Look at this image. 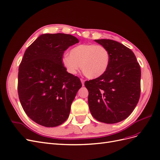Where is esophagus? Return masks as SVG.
I'll use <instances>...</instances> for the list:
<instances>
[{
    "label": "esophagus",
    "instance_id": "1",
    "mask_svg": "<svg viewBox=\"0 0 160 160\" xmlns=\"http://www.w3.org/2000/svg\"><path fill=\"white\" fill-rule=\"evenodd\" d=\"M81 83H82V85L84 86V83H85V81L83 79H81Z\"/></svg>",
    "mask_w": 160,
    "mask_h": 160
}]
</instances>
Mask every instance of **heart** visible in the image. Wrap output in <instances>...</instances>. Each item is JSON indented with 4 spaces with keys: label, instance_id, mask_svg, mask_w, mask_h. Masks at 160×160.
<instances>
[{
    "label": "heart",
    "instance_id": "1",
    "mask_svg": "<svg viewBox=\"0 0 160 160\" xmlns=\"http://www.w3.org/2000/svg\"><path fill=\"white\" fill-rule=\"evenodd\" d=\"M110 54L107 48L95 44H82L69 51V55L61 58V63L70 74L75 75L81 69L85 77L96 79L103 75L108 70Z\"/></svg>",
    "mask_w": 160,
    "mask_h": 160
}]
</instances>
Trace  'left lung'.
<instances>
[{
  "mask_svg": "<svg viewBox=\"0 0 160 160\" xmlns=\"http://www.w3.org/2000/svg\"><path fill=\"white\" fill-rule=\"evenodd\" d=\"M110 54L108 70L85 82L91 115L100 122L115 123L126 119L137 105L141 92V69L133 51L110 39L95 40Z\"/></svg>",
  "mask_w": 160,
  "mask_h": 160,
  "instance_id": "left-lung-1",
  "label": "left lung"
}]
</instances>
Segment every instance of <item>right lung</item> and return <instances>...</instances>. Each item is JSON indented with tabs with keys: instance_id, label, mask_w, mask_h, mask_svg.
Listing matches in <instances>:
<instances>
[{
	"instance_id": "obj_1",
	"label": "right lung",
	"mask_w": 160,
	"mask_h": 160,
	"mask_svg": "<svg viewBox=\"0 0 160 160\" xmlns=\"http://www.w3.org/2000/svg\"><path fill=\"white\" fill-rule=\"evenodd\" d=\"M77 42L67 34H43L27 48L19 65V100L28 117L42 126L64 123L81 88L79 77L61 63L65 51Z\"/></svg>"
}]
</instances>
